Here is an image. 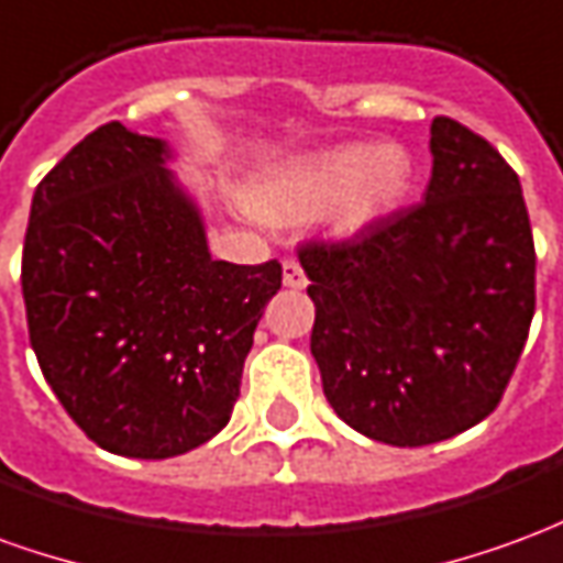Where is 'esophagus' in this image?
Segmentation results:
<instances>
[{
    "label": "esophagus",
    "mask_w": 563,
    "mask_h": 563,
    "mask_svg": "<svg viewBox=\"0 0 563 563\" xmlns=\"http://www.w3.org/2000/svg\"><path fill=\"white\" fill-rule=\"evenodd\" d=\"M283 283L292 286V289H305L307 274L305 268H301V262H295V258H286V262H283Z\"/></svg>",
    "instance_id": "esophagus-1"
}]
</instances>
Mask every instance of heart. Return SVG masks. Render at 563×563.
Listing matches in <instances>:
<instances>
[{
	"instance_id": "b5f03b06",
	"label": "heart",
	"mask_w": 563,
	"mask_h": 563,
	"mask_svg": "<svg viewBox=\"0 0 563 563\" xmlns=\"http://www.w3.org/2000/svg\"><path fill=\"white\" fill-rule=\"evenodd\" d=\"M413 186V159L398 144L310 153L253 189V208L268 220L295 222L329 201L325 217L341 234L362 232L401 205Z\"/></svg>"
}]
</instances>
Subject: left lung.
<instances>
[{
	"label": "left lung",
	"instance_id": "8db88e82",
	"mask_svg": "<svg viewBox=\"0 0 563 563\" xmlns=\"http://www.w3.org/2000/svg\"><path fill=\"white\" fill-rule=\"evenodd\" d=\"M424 201L298 246L310 353L343 422L428 446L495 410L531 331L537 253L519 174L452 117L431 123Z\"/></svg>",
	"mask_w": 563,
	"mask_h": 563
}]
</instances>
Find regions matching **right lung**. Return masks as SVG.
Listing matches in <instances>:
<instances>
[{"label": "right lung", "instance_id": "obj_1", "mask_svg": "<svg viewBox=\"0 0 563 563\" xmlns=\"http://www.w3.org/2000/svg\"><path fill=\"white\" fill-rule=\"evenodd\" d=\"M165 144L104 123L35 186L23 301L44 379L96 446L172 459L220 434L283 265L210 258Z\"/></svg>", "mask_w": 563, "mask_h": 563}]
</instances>
